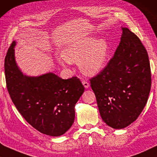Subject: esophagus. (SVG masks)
<instances>
[{
  "label": "esophagus",
  "instance_id": "obj_1",
  "mask_svg": "<svg viewBox=\"0 0 157 157\" xmlns=\"http://www.w3.org/2000/svg\"><path fill=\"white\" fill-rule=\"evenodd\" d=\"M82 85H84V87H85V88H88V87H90L89 82H88L86 81V80H83L82 81Z\"/></svg>",
  "mask_w": 157,
  "mask_h": 157
}]
</instances>
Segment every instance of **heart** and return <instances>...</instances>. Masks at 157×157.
I'll use <instances>...</instances> for the list:
<instances>
[{"instance_id": "heart-1", "label": "heart", "mask_w": 157, "mask_h": 157, "mask_svg": "<svg viewBox=\"0 0 157 157\" xmlns=\"http://www.w3.org/2000/svg\"><path fill=\"white\" fill-rule=\"evenodd\" d=\"M109 48L105 39L85 37L76 40L63 50V57L58 60L62 65L67 62H78L81 71L92 75L98 73L105 67L109 56Z\"/></svg>"}]
</instances>
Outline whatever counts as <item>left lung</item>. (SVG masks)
I'll return each instance as SVG.
<instances>
[{"instance_id":"left-lung-1","label":"left lung","mask_w":157,"mask_h":157,"mask_svg":"<svg viewBox=\"0 0 157 157\" xmlns=\"http://www.w3.org/2000/svg\"><path fill=\"white\" fill-rule=\"evenodd\" d=\"M120 45L100 74L90 79L102 120L114 129L134 122L145 107L151 90V69L140 38L122 28Z\"/></svg>"}]
</instances>
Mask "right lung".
Returning a JSON list of instances; mask_svg holds the SVG:
<instances>
[{
	"mask_svg": "<svg viewBox=\"0 0 157 157\" xmlns=\"http://www.w3.org/2000/svg\"><path fill=\"white\" fill-rule=\"evenodd\" d=\"M13 41L5 57L6 86L15 107L41 133L65 134L75 120V106L85 87L77 77L63 79L49 72L38 77L23 74L15 59Z\"/></svg>",
	"mask_w": 157,
	"mask_h": 157,
	"instance_id": "add662e5",
	"label": "right lung"
}]
</instances>
